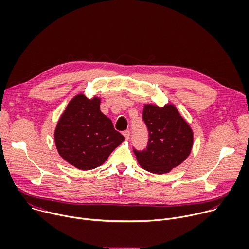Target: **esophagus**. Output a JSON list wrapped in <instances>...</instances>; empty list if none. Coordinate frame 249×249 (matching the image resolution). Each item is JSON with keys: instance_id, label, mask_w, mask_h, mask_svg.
<instances>
[{"instance_id": "obj_1", "label": "esophagus", "mask_w": 249, "mask_h": 249, "mask_svg": "<svg viewBox=\"0 0 249 249\" xmlns=\"http://www.w3.org/2000/svg\"><path fill=\"white\" fill-rule=\"evenodd\" d=\"M123 135H124V137H125L126 139H129V137H130V131H129V130L124 131V132H123Z\"/></svg>"}]
</instances>
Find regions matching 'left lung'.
<instances>
[{"label":"left lung","mask_w":249,"mask_h":249,"mask_svg":"<svg viewBox=\"0 0 249 249\" xmlns=\"http://www.w3.org/2000/svg\"><path fill=\"white\" fill-rule=\"evenodd\" d=\"M143 120L148 128L147 148L133 149L140 165L152 173H165L189 156L193 133L188 123L172 104L163 107L146 104Z\"/></svg>","instance_id":"left-lung-1"}]
</instances>
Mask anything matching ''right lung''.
Wrapping results in <instances>:
<instances>
[{
  "instance_id": "obj_1",
  "label": "right lung",
  "mask_w": 249,
  "mask_h": 249,
  "mask_svg": "<svg viewBox=\"0 0 249 249\" xmlns=\"http://www.w3.org/2000/svg\"><path fill=\"white\" fill-rule=\"evenodd\" d=\"M99 104L97 97L75 96L55 130L58 153L79 169L89 170L101 165L125 140L114 129L112 121L100 111Z\"/></svg>"
}]
</instances>
